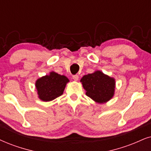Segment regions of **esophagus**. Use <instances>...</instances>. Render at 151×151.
<instances>
[{
    "label": "esophagus",
    "instance_id": "34e87169",
    "mask_svg": "<svg viewBox=\"0 0 151 151\" xmlns=\"http://www.w3.org/2000/svg\"><path fill=\"white\" fill-rule=\"evenodd\" d=\"M72 78H73V79L75 80V81H78V79H79V76H78L77 74H75V75L72 76Z\"/></svg>",
    "mask_w": 151,
    "mask_h": 151
}]
</instances>
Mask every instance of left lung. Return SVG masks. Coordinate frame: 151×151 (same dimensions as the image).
<instances>
[{
	"label": "left lung",
	"instance_id": "left-lung-1",
	"mask_svg": "<svg viewBox=\"0 0 151 151\" xmlns=\"http://www.w3.org/2000/svg\"><path fill=\"white\" fill-rule=\"evenodd\" d=\"M86 95L98 103H105L113 98L115 91V79L100 70L84 75L81 81Z\"/></svg>",
	"mask_w": 151,
	"mask_h": 151
}]
</instances>
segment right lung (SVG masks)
Returning a JSON list of instances; mask_svg holds the SVG:
<instances>
[{"label": "right lung", "mask_w": 151, "mask_h": 151, "mask_svg": "<svg viewBox=\"0 0 151 151\" xmlns=\"http://www.w3.org/2000/svg\"><path fill=\"white\" fill-rule=\"evenodd\" d=\"M69 81L65 76L51 72L49 75L40 78L35 82L38 98L45 102L54 100L63 95L67 83Z\"/></svg>", "instance_id": "add662e5"}]
</instances>
